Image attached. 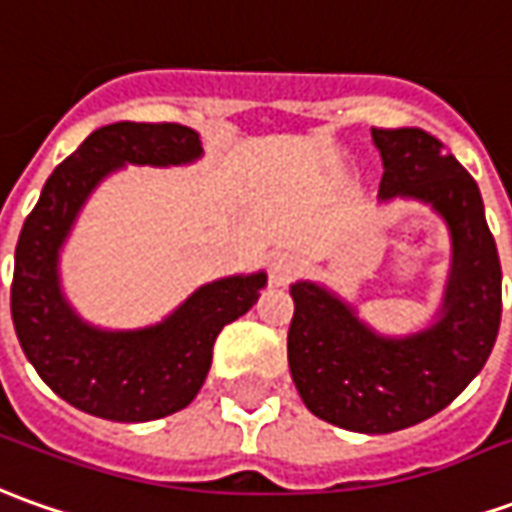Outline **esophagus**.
<instances>
[{
  "instance_id": "esophagus-1",
  "label": "esophagus",
  "mask_w": 512,
  "mask_h": 512,
  "mask_svg": "<svg viewBox=\"0 0 512 512\" xmlns=\"http://www.w3.org/2000/svg\"><path fill=\"white\" fill-rule=\"evenodd\" d=\"M269 274H271V283H277V285L288 283V280L297 274V260H294V255H288V252H277V255L271 257Z\"/></svg>"
}]
</instances>
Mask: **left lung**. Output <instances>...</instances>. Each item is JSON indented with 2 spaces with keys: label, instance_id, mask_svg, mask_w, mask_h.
<instances>
[{
  "label": "left lung",
  "instance_id": "left-lung-1",
  "mask_svg": "<svg viewBox=\"0 0 512 512\" xmlns=\"http://www.w3.org/2000/svg\"><path fill=\"white\" fill-rule=\"evenodd\" d=\"M381 198L429 201L448 221L454 269L443 316L409 339H381L325 288H291L288 367L316 417L389 434L437 415L485 367L502 322V263L474 176L423 128H373Z\"/></svg>",
  "mask_w": 512,
  "mask_h": 512
}]
</instances>
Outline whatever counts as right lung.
<instances>
[{"label": "right lung", "mask_w": 512, "mask_h": 512, "mask_svg": "<svg viewBox=\"0 0 512 512\" xmlns=\"http://www.w3.org/2000/svg\"><path fill=\"white\" fill-rule=\"evenodd\" d=\"M198 154L187 125H103L52 170L24 221L10 283L13 328L41 381L86 415L145 423L184 409L207 378L221 328L246 314L266 285V274L204 285L162 325L134 333L89 328L61 297L58 249L95 184L123 162L182 165Z\"/></svg>", "instance_id": "right-lung-1"}]
</instances>
